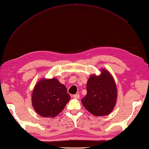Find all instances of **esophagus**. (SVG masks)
I'll use <instances>...</instances> for the list:
<instances>
[{"label":"esophagus","mask_w":149,"mask_h":149,"mask_svg":"<svg viewBox=\"0 0 149 149\" xmlns=\"http://www.w3.org/2000/svg\"><path fill=\"white\" fill-rule=\"evenodd\" d=\"M73 97L75 99H79V94H74V95L73 96Z\"/></svg>","instance_id":"34e87169"}]
</instances>
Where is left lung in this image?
<instances>
[{"label": "left lung", "mask_w": 149, "mask_h": 149, "mask_svg": "<svg viewBox=\"0 0 149 149\" xmlns=\"http://www.w3.org/2000/svg\"><path fill=\"white\" fill-rule=\"evenodd\" d=\"M86 88L87 94L81 100L86 109L96 116L111 113L116 102L117 89L109 72L103 70L100 76H91Z\"/></svg>", "instance_id": "obj_1"}]
</instances>
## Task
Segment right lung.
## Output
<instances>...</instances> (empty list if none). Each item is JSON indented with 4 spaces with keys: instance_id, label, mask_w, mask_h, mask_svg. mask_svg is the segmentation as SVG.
Segmentation results:
<instances>
[{
    "instance_id": "add662e5",
    "label": "right lung",
    "mask_w": 149,
    "mask_h": 149,
    "mask_svg": "<svg viewBox=\"0 0 149 149\" xmlns=\"http://www.w3.org/2000/svg\"><path fill=\"white\" fill-rule=\"evenodd\" d=\"M70 100L65 86L55 78L40 81L35 86L31 98L36 112L45 118L56 116Z\"/></svg>"
}]
</instances>
